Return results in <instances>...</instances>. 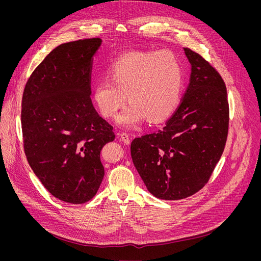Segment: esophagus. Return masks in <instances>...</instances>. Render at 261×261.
<instances>
[{
  "label": "esophagus",
  "instance_id": "obj_1",
  "mask_svg": "<svg viewBox=\"0 0 261 261\" xmlns=\"http://www.w3.org/2000/svg\"><path fill=\"white\" fill-rule=\"evenodd\" d=\"M119 140H120L123 144H125V145H129L130 142H131L130 136H129L128 133H120V134H119Z\"/></svg>",
  "mask_w": 261,
  "mask_h": 261
}]
</instances>
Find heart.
I'll return each instance as SVG.
<instances>
[{
  "label": "heart",
  "instance_id": "1",
  "mask_svg": "<svg viewBox=\"0 0 261 261\" xmlns=\"http://www.w3.org/2000/svg\"><path fill=\"white\" fill-rule=\"evenodd\" d=\"M107 78L109 82L95 85L94 101L105 118H114L127 97L130 105L118 118L126 127L145 118L151 123L165 121L181 97L182 65L169 50L123 54L109 66Z\"/></svg>",
  "mask_w": 261,
  "mask_h": 261
}]
</instances>
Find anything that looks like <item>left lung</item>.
I'll return each instance as SVG.
<instances>
[{"instance_id":"8db88e82","label":"left lung","mask_w":261,"mask_h":261,"mask_svg":"<svg viewBox=\"0 0 261 261\" xmlns=\"http://www.w3.org/2000/svg\"><path fill=\"white\" fill-rule=\"evenodd\" d=\"M191 64L180 106L158 132L134 139L131 156L150 194L181 200L204 187L225 147L229 109L222 77L201 55L184 47Z\"/></svg>"}]
</instances>
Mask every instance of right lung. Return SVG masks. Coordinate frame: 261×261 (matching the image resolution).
I'll return each mask as SVG.
<instances>
[{"label": "right lung", "instance_id": "obj_1", "mask_svg": "<svg viewBox=\"0 0 261 261\" xmlns=\"http://www.w3.org/2000/svg\"><path fill=\"white\" fill-rule=\"evenodd\" d=\"M100 44V38H91L54 48L27 80L22 97L30 166L55 198L72 204L97 193L105 175L100 151L115 139L90 97L93 56Z\"/></svg>", "mask_w": 261, "mask_h": 261}]
</instances>
